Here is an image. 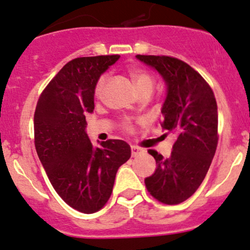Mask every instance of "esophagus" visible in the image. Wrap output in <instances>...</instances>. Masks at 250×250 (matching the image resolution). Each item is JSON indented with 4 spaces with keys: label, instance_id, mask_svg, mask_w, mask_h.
Segmentation results:
<instances>
[{
    "label": "esophagus",
    "instance_id": "esophagus-1",
    "mask_svg": "<svg viewBox=\"0 0 250 250\" xmlns=\"http://www.w3.org/2000/svg\"><path fill=\"white\" fill-rule=\"evenodd\" d=\"M131 152H132V157H136V156L140 155V153L143 152V150L137 146H131Z\"/></svg>",
    "mask_w": 250,
    "mask_h": 250
}]
</instances>
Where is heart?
I'll return each instance as SVG.
<instances>
[{"label":"heart","instance_id":"1","mask_svg":"<svg viewBox=\"0 0 250 250\" xmlns=\"http://www.w3.org/2000/svg\"><path fill=\"white\" fill-rule=\"evenodd\" d=\"M131 75H132V79L134 83H136L138 92L143 91V89H150V91H152L153 86H155V80H153L152 75L148 74L147 72L142 71V69H133L131 72ZM106 81H107V77L106 75L100 77V79L97 83V86H95V94L99 95L102 93Z\"/></svg>","mask_w":250,"mask_h":250}]
</instances>
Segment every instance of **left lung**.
<instances>
[{"label": "left lung", "instance_id": "8db88e82", "mask_svg": "<svg viewBox=\"0 0 250 250\" xmlns=\"http://www.w3.org/2000/svg\"><path fill=\"white\" fill-rule=\"evenodd\" d=\"M153 68L167 86L162 106L163 130L176 142L169 158L155 150L156 171L145 178L147 191L165 204H178L192 195L206 177L217 146V104L214 92L192 67L178 59L136 55Z\"/></svg>", "mask_w": 250, "mask_h": 250}]
</instances>
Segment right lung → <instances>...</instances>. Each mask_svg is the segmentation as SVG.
Wrapping results in <instances>:
<instances>
[{"mask_svg": "<svg viewBox=\"0 0 250 250\" xmlns=\"http://www.w3.org/2000/svg\"><path fill=\"white\" fill-rule=\"evenodd\" d=\"M120 55L78 58L53 78L39 98L34 114L35 148L55 191L83 214L106 204L120 165L131 157L124 140L93 146L86 114L94 110L95 86Z\"/></svg>", "mask_w": 250, "mask_h": 250, "instance_id": "1", "label": "right lung"}]
</instances>
